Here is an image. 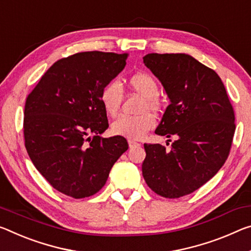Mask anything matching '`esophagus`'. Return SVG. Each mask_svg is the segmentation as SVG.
<instances>
[{
	"label": "esophagus",
	"instance_id": "obj_1",
	"mask_svg": "<svg viewBox=\"0 0 251 251\" xmlns=\"http://www.w3.org/2000/svg\"><path fill=\"white\" fill-rule=\"evenodd\" d=\"M128 145H129V147H130V149H133V147L140 146L141 144H140V143H137V142H135V141H133V140H128Z\"/></svg>",
	"mask_w": 251,
	"mask_h": 251
}]
</instances>
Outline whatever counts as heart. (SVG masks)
Segmentation results:
<instances>
[{
    "label": "heart",
    "instance_id": "b5f03b06",
    "mask_svg": "<svg viewBox=\"0 0 251 251\" xmlns=\"http://www.w3.org/2000/svg\"><path fill=\"white\" fill-rule=\"evenodd\" d=\"M128 88L144 97L141 111L144 114L138 116H121L111 124V132L118 136L140 140L154 128L156 119L149 110L156 113L161 109V100L158 98V85L152 75L145 71H138L127 79ZM123 100V90L116 81H110L100 91V102L107 115L116 116Z\"/></svg>",
    "mask_w": 251,
    "mask_h": 251
}]
</instances>
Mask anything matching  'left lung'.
Listing matches in <instances>:
<instances>
[{
    "instance_id": "obj_1",
    "label": "left lung",
    "mask_w": 251,
    "mask_h": 251,
    "mask_svg": "<svg viewBox=\"0 0 251 251\" xmlns=\"http://www.w3.org/2000/svg\"><path fill=\"white\" fill-rule=\"evenodd\" d=\"M143 60L171 101L155 134L176 138L170 151L144 144L143 176L158 196L180 198L201 188L225 164L236 129L233 108L216 71L191 55L149 53Z\"/></svg>"
}]
</instances>
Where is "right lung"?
I'll use <instances>...</instances> for the list:
<instances>
[{
	"instance_id": "obj_1",
	"label": "right lung",
	"mask_w": 251,
	"mask_h": 251,
	"mask_svg": "<svg viewBox=\"0 0 251 251\" xmlns=\"http://www.w3.org/2000/svg\"><path fill=\"white\" fill-rule=\"evenodd\" d=\"M127 55L87 51L62 58L26 98V152L42 176L66 196L97 193L128 149L124 137L99 136L108 128L100 91L125 68Z\"/></svg>"
}]
</instances>
